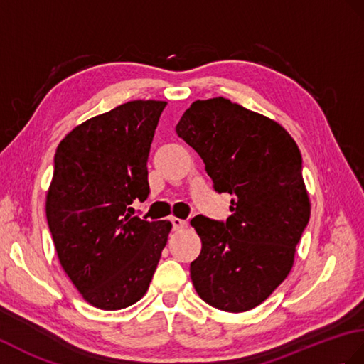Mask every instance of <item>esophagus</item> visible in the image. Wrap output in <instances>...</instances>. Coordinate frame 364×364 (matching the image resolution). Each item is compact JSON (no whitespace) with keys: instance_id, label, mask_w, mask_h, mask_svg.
<instances>
[{"instance_id":"obj_1","label":"esophagus","mask_w":364,"mask_h":364,"mask_svg":"<svg viewBox=\"0 0 364 364\" xmlns=\"http://www.w3.org/2000/svg\"><path fill=\"white\" fill-rule=\"evenodd\" d=\"M171 222L173 225V230H183V228L188 226V222L181 220V218H176V217H172Z\"/></svg>"}]
</instances>
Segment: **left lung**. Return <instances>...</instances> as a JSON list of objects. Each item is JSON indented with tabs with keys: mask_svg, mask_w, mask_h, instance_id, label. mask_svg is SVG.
Masks as SVG:
<instances>
[{
	"mask_svg": "<svg viewBox=\"0 0 364 364\" xmlns=\"http://www.w3.org/2000/svg\"><path fill=\"white\" fill-rule=\"evenodd\" d=\"M175 132L203 159L214 191L232 196L226 222L191 220L201 239L192 284L218 310L255 309L290 273L309 223L301 151L277 122L225 97L193 102Z\"/></svg>",
	"mask_w": 364,
	"mask_h": 364,
	"instance_id": "obj_1",
	"label": "left lung"
}]
</instances>
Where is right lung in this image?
<instances>
[{
	"mask_svg": "<svg viewBox=\"0 0 364 364\" xmlns=\"http://www.w3.org/2000/svg\"><path fill=\"white\" fill-rule=\"evenodd\" d=\"M166 102L132 100L68 133L54 156L46 218L58 260L83 299L121 310L146 291L172 223L129 215L147 200V161Z\"/></svg>",
	"mask_w": 364,
	"mask_h": 364,
	"instance_id": "1",
	"label": "right lung"
}]
</instances>
